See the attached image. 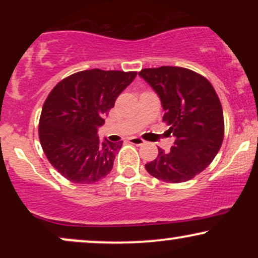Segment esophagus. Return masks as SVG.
Listing matches in <instances>:
<instances>
[{
    "label": "esophagus",
    "mask_w": 258,
    "mask_h": 258,
    "mask_svg": "<svg viewBox=\"0 0 258 258\" xmlns=\"http://www.w3.org/2000/svg\"><path fill=\"white\" fill-rule=\"evenodd\" d=\"M128 142H130V143L135 144V146H143V144L146 143V142H144V139H142V138H139V137H131V138H128Z\"/></svg>",
    "instance_id": "obj_1"
}]
</instances>
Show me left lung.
Instances as JSON below:
<instances>
[{"label": "left lung", "instance_id": "8db88e82", "mask_svg": "<svg viewBox=\"0 0 258 258\" xmlns=\"http://www.w3.org/2000/svg\"><path fill=\"white\" fill-rule=\"evenodd\" d=\"M139 75L161 99L165 123L176 137L170 153L159 149L146 164L153 177L166 183L194 178L212 162L224 137L223 110L214 86L205 76L180 67L149 68Z\"/></svg>", "mask_w": 258, "mask_h": 258}]
</instances>
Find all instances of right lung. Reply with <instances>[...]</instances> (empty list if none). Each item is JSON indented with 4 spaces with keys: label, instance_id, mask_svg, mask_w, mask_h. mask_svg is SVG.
<instances>
[{
    "label": "right lung",
    "instance_id": "right-lung-1",
    "mask_svg": "<svg viewBox=\"0 0 258 258\" xmlns=\"http://www.w3.org/2000/svg\"><path fill=\"white\" fill-rule=\"evenodd\" d=\"M137 72L91 69L58 82L44 100L38 137L44 155L70 182L92 184L111 171L122 142H100L97 127Z\"/></svg>",
    "mask_w": 258,
    "mask_h": 258
}]
</instances>
